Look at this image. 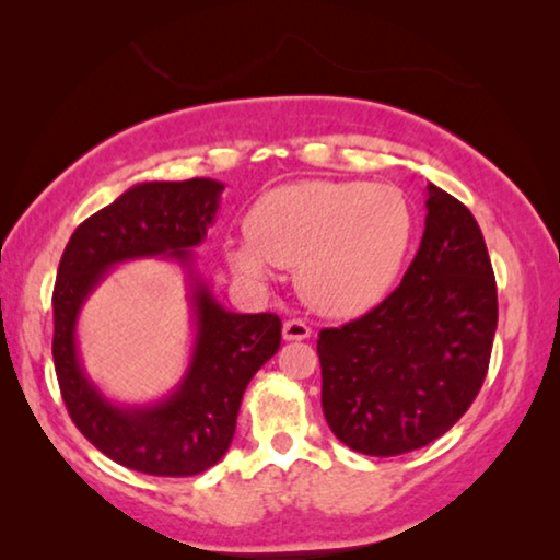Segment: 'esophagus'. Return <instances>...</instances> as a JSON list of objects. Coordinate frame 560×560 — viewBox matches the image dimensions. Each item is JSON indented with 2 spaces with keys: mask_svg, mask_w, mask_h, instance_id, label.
Masks as SVG:
<instances>
[{
  "mask_svg": "<svg viewBox=\"0 0 560 560\" xmlns=\"http://www.w3.org/2000/svg\"><path fill=\"white\" fill-rule=\"evenodd\" d=\"M282 336H285L288 341H303L311 336V326L301 318H290L282 324Z\"/></svg>",
  "mask_w": 560,
  "mask_h": 560,
  "instance_id": "esophagus-1",
  "label": "esophagus"
}]
</instances>
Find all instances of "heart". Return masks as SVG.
Instances as JSON below:
<instances>
[{
  "instance_id": "1",
  "label": "heart",
  "mask_w": 560,
  "mask_h": 560,
  "mask_svg": "<svg viewBox=\"0 0 560 560\" xmlns=\"http://www.w3.org/2000/svg\"><path fill=\"white\" fill-rule=\"evenodd\" d=\"M400 190L370 183L305 180L252 206L247 242L226 247L242 278L262 282L270 262L295 267L298 293L326 316H357L387 293L410 247Z\"/></svg>"
}]
</instances>
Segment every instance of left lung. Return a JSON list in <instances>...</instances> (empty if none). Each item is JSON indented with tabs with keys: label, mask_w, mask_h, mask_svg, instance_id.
<instances>
[{
	"label": "left lung",
	"mask_w": 560,
	"mask_h": 560,
	"mask_svg": "<svg viewBox=\"0 0 560 560\" xmlns=\"http://www.w3.org/2000/svg\"><path fill=\"white\" fill-rule=\"evenodd\" d=\"M425 209L400 285L362 318L318 334L326 423L366 456L441 439L479 395L492 357L497 282L477 219L433 183Z\"/></svg>",
	"instance_id": "left-lung-1"
}]
</instances>
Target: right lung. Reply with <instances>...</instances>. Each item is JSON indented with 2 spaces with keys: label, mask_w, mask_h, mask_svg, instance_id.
Wrapping results in <instances>:
<instances>
[{
  "label": "right lung",
  "mask_w": 560,
  "mask_h": 560,
  "mask_svg": "<svg viewBox=\"0 0 560 560\" xmlns=\"http://www.w3.org/2000/svg\"><path fill=\"white\" fill-rule=\"evenodd\" d=\"M224 183L211 178L137 183L79 224L52 288V362L75 428L112 462L152 477H194L211 469L234 439L242 395L280 349L275 313H232L194 270L190 249L206 240ZM165 254L189 270L197 343L176 393L144 409H121L90 385L74 349L82 301L108 267Z\"/></svg>",
  "instance_id": "right-lung-1"
}]
</instances>
